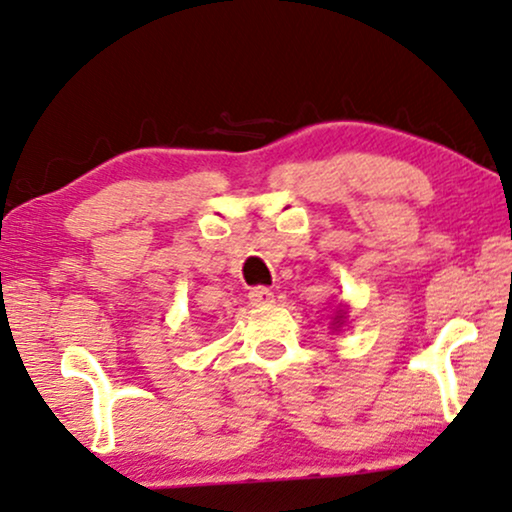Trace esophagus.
<instances>
[{
    "label": "esophagus",
    "mask_w": 512,
    "mask_h": 512,
    "mask_svg": "<svg viewBox=\"0 0 512 512\" xmlns=\"http://www.w3.org/2000/svg\"><path fill=\"white\" fill-rule=\"evenodd\" d=\"M248 299L255 305H269V303H273V292L269 287H253L250 289Z\"/></svg>",
    "instance_id": "obj_1"
}]
</instances>
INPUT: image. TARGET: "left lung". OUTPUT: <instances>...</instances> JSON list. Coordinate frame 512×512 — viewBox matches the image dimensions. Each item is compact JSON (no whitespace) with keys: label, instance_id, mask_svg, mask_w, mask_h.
Here are the masks:
<instances>
[{"label":"left lung","instance_id":"obj_1","mask_svg":"<svg viewBox=\"0 0 512 512\" xmlns=\"http://www.w3.org/2000/svg\"><path fill=\"white\" fill-rule=\"evenodd\" d=\"M342 317H345V312H342V310H340V315H338V317H335V324H338V326H340V324H342Z\"/></svg>","mask_w":512,"mask_h":512}]
</instances>
